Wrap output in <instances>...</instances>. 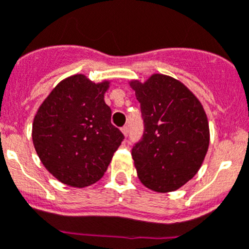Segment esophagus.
I'll list each match as a JSON object with an SVG mask.
<instances>
[{
    "label": "esophagus",
    "mask_w": 249,
    "mask_h": 249,
    "mask_svg": "<svg viewBox=\"0 0 249 249\" xmlns=\"http://www.w3.org/2000/svg\"><path fill=\"white\" fill-rule=\"evenodd\" d=\"M121 131H122L123 136H124V137H127V136H128V127H127V126L122 127V128H121Z\"/></svg>",
    "instance_id": "obj_1"
}]
</instances>
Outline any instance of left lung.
Wrapping results in <instances>:
<instances>
[{
	"label": "left lung",
	"instance_id": "1",
	"mask_svg": "<svg viewBox=\"0 0 249 249\" xmlns=\"http://www.w3.org/2000/svg\"><path fill=\"white\" fill-rule=\"evenodd\" d=\"M144 121V133L132 149L141 182L157 193L185 185L199 172L210 144L206 112L179 80L153 74L131 80Z\"/></svg>",
	"mask_w": 249,
	"mask_h": 249
}]
</instances>
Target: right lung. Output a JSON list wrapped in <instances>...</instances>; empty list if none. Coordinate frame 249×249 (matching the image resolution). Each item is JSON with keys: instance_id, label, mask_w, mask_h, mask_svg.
I'll return each mask as SVG.
<instances>
[{"instance_id": "right-lung-1", "label": "right lung", "mask_w": 249, "mask_h": 249, "mask_svg": "<svg viewBox=\"0 0 249 249\" xmlns=\"http://www.w3.org/2000/svg\"><path fill=\"white\" fill-rule=\"evenodd\" d=\"M109 84L71 75L52 90L34 116L32 140L36 154L65 185L86 188L99 181L123 141L104 100Z\"/></svg>"}]
</instances>
